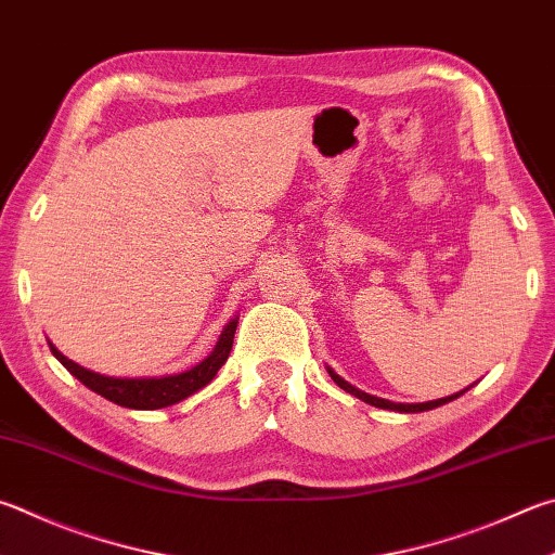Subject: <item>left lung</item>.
<instances>
[{
  "mask_svg": "<svg viewBox=\"0 0 555 555\" xmlns=\"http://www.w3.org/2000/svg\"><path fill=\"white\" fill-rule=\"evenodd\" d=\"M327 374L332 376V380H335L341 390H347L349 396H354V398H359V400H364V402H369V405H374V408H380V410H392V412H427V410H435V408H439V405H447V402H451V400H456V398H459V396H463V392H466L468 388L476 386V383H473V386L463 388V390H459V392H453V396L437 398V400H427V402H392V400H386V398L369 396V392L354 388V386H351L349 380H345V378H341L339 374H335V371H332L330 366H327Z\"/></svg>",
  "mask_w": 555,
  "mask_h": 555,
  "instance_id": "8db88e82",
  "label": "left lung"
}]
</instances>
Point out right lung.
<instances>
[{
  "label": "right lung",
  "instance_id": "obj_1",
  "mask_svg": "<svg viewBox=\"0 0 555 555\" xmlns=\"http://www.w3.org/2000/svg\"><path fill=\"white\" fill-rule=\"evenodd\" d=\"M237 320L240 318L235 315L228 322L223 332H220L214 351H210L204 361H198L196 366H191L186 371H179V374H167V376H135V378L104 376V374H96V371H89L85 366L75 364V361L67 359L50 339H48V347L69 374H73L79 383H85L89 390L99 392L102 398L130 410H159V408H169V405H177L181 400H186L189 396H194V392H198L201 388H206L208 383L216 378L220 366H223L230 357V349H233Z\"/></svg>",
  "mask_w": 555,
  "mask_h": 555
}]
</instances>
